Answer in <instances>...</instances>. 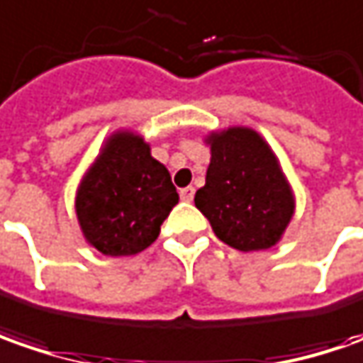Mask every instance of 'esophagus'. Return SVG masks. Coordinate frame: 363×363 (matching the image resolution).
<instances>
[{
  "label": "esophagus",
  "instance_id": "34e87169",
  "mask_svg": "<svg viewBox=\"0 0 363 363\" xmlns=\"http://www.w3.org/2000/svg\"><path fill=\"white\" fill-rule=\"evenodd\" d=\"M194 196V189L193 186H184V189H181V199L182 201H186V203H191Z\"/></svg>",
  "mask_w": 363,
  "mask_h": 363
}]
</instances>
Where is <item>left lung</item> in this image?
Here are the masks:
<instances>
[{
    "label": "left lung",
    "instance_id": "obj_1",
    "mask_svg": "<svg viewBox=\"0 0 363 363\" xmlns=\"http://www.w3.org/2000/svg\"><path fill=\"white\" fill-rule=\"evenodd\" d=\"M211 148L205 186L194 205L223 243L261 251L279 243L295 213V194L269 143L249 126L205 136Z\"/></svg>",
    "mask_w": 363,
    "mask_h": 363
}]
</instances>
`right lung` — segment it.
<instances>
[{
    "instance_id": "right-lung-1",
    "label": "right lung",
    "mask_w": 363,
    "mask_h": 363,
    "mask_svg": "<svg viewBox=\"0 0 363 363\" xmlns=\"http://www.w3.org/2000/svg\"><path fill=\"white\" fill-rule=\"evenodd\" d=\"M177 203L169 170L150 155V144L120 128L82 174L74 206L86 243L104 255L126 257L157 241Z\"/></svg>"
}]
</instances>
